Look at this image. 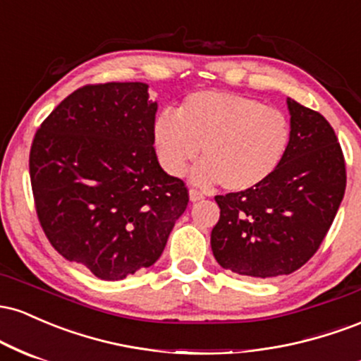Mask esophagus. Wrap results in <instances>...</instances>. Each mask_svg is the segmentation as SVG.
<instances>
[{
	"label": "esophagus",
	"mask_w": 361,
	"mask_h": 361,
	"mask_svg": "<svg viewBox=\"0 0 361 361\" xmlns=\"http://www.w3.org/2000/svg\"><path fill=\"white\" fill-rule=\"evenodd\" d=\"M204 193L198 192V190H190V200L192 202H198V200H204Z\"/></svg>",
	"instance_id": "34e87169"
}]
</instances>
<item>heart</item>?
Instances as JSON below:
<instances>
[{"label": "heart", "mask_w": 361, "mask_h": 361, "mask_svg": "<svg viewBox=\"0 0 361 361\" xmlns=\"http://www.w3.org/2000/svg\"><path fill=\"white\" fill-rule=\"evenodd\" d=\"M288 144L283 111L227 91L190 94L178 114L161 111L154 123L156 152L168 175H183L202 151L205 161L192 180L202 186L221 181L227 192L263 185L279 169Z\"/></svg>", "instance_id": "1"}]
</instances>
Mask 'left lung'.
<instances>
[{"instance_id": "obj_1", "label": "left lung", "mask_w": 361, "mask_h": 361, "mask_svg": "<svg viewBox=\"0 0 361 361\" xmlns=\"http://www.w3.org/2000/svg\"><path fill=\"white\" fill-rule=\"evenodd\" d=\"M290 144L263 185L217 195L221 217L210 235L226 270L252 279L290 275L324 241L345 197V156L319 111L287 98Z\"/></svg>"}]
</instances>
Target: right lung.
<instances>
[{
	"label": "right lung",
	"instance_id": "1",
	"mask_svg": "<svg viewBox=\"0 0 361 361\" xmlns=\"http://www.w3.org/2000/svg\"><path fill=\"white\" fill-rule=\"evenodd\" d=\"M146 82L86 85L64 98L30 149L35 210L49 243L102 280L154 264L188 205L157 161Z\"/></svg>",
	"mask_w": 361,
	"mask_h": 361
}]
</instances>
